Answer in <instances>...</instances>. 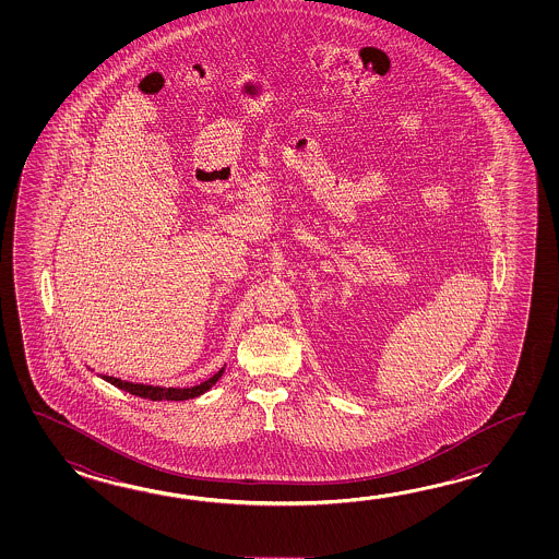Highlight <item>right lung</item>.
I'll use <instances>...</instances> for the list:
<instances>
[{"instance_id": "1", "label": "right lung", "mask_w": 559, "mask_h": 559, "mask_svg": "<svg viewBox=\"0 0 559 559\" xmlns=\"http://www.w3.org/2000/svg\"><path fill=\"white\" fill-rule=\"evenodd\" d=\"M224 376V368L219 369L215 376H212L210 380L202 381L200 385H193V388H157V385H143V383H131V381L118 380V378H111V376H102L104 380L109 381L111 385H116L123 392L131 393V395H138L143 400H152V402H183V400H191V397H198L203 392H207L215 381L219 380Z\"/></svg>"}]
</instances>
